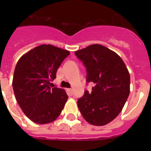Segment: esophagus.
Returning a JSON list of instances; mask_svg holds the SVG:
<instances>
[{
    "label": "esophagus",
    "instance_id": "obj_1",
    "mask_svg": "<svg viewBox=\"0 0 151 151\" xmlns=\"http://www.w3.org/2000/svg\"><path fill=\"white\" fill-rule=\"evenodd\" d=\"M68 91H69V93L70 94H73V89H72V88L68 89Z\"/></svg>",
    "mask_w": 151,
    "mask_h": 151
}]
</instances>
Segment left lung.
Segmentation results:
<instances>
[{"instance_id":"1","label":"left lung","mask_w":151,"mask_h":151,"mask_svg":"<svg viewBox=\"0 0 151 151\" xmlns=\"http://www.w3.org/2000/svg\"><path fill=\"white\" fill-rule=\"evenodd\" d=\"M87 69V82H94L91 93L85 91L78 100L82 116L97 126L113 121L122 111L130 92V75L125 63L101 45H89L75 52Z\"/></svg>"}]
</instances>
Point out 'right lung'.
Here are the masks:
<instances>
[{"label":"right lung","instance_id":"add662e5","mask_svg":"<svg viewBox=\"0 0 151 151\" xmlns=\"http://www.w3.org/2000/svg\"><path fill=\"white\" fill-rule=\"evenodd\" d=\"M70 54L51 45H41L19 58L14 70L13 88L25 115L38 124L53 122L68 99L66 91L51 88L57 69Z\"/></svg>","mask_w":151,"mask_h":151}]
</instances>
